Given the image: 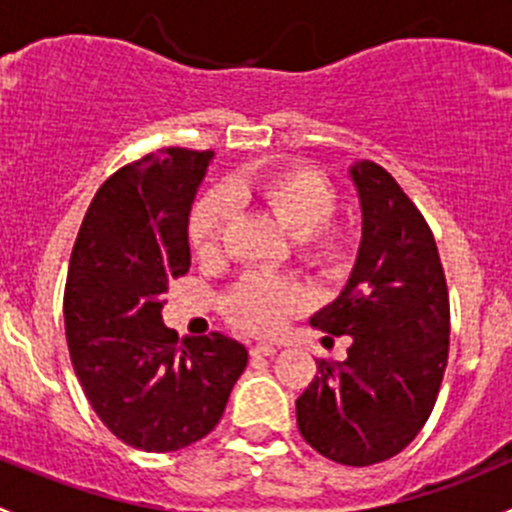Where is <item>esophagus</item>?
Segmentation results:
<instances>
[{
    "mask_svg": "<svg viewBox=\"0 0 512 512\" xmlns=\"http://www.w3.org/2000/svg\"><path fill=\"white\" fill-rule=\"evenodd\" d=\"M250 354L255 356V359H260V356H272V354H277V349L272 347V344H255V347H250Z\"/></svg>",
    "mask_w": 512,
    "mask_h": 512,
    "instance_id": "esophagus-1",
    "label": "esophagus"
}]
</instances>
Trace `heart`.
I'll return each mask as SVG.
<instances>
[{
	"label": "heart",
	"mask_w": 512,
	"mask_h": 512,
	"mask_svg": "<svg viewBox=\"0 0 512 512\" xmlns=\"http://www.w3.org/2000/svg\"><path fill=\"white\" fill-rule=\"evenodd\" d=\"M337 188L322 170L304 163L275 165L210 193L190 213L188 240L195 255L215 262L223 255L232 205L265 210L289 235L299 262L319 275H342L354 257V227L334 220ZM304 304V292L292 280L250 275L225 294V314L247 334H272Z\"/></svg>",
	"instance_id": "1"
}]
</instances>
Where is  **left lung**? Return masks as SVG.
I'll use <instances>...</instances> for the list:
<instances>
[{
  "label": "left lung",
  "mask_w": 512,
  "mask_h": 512,
  "mask_svg": "<svg viewBox=\"0 0 512 512\" xmlns=\"http://www.w3.org/2000/svg\"><path fill=\"white\" fill-rule=\"evenodd\" d=\"M361 245L337 302L312 327L352 337L344 361H317L297 399L304 441L342 466H374L418 436L448 364L446 275L421 210L381 165L356 163Z\"/></svg>",
  "instance_id": "obj_1"
}]
</instances>
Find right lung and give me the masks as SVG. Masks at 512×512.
I'll list each match as a JSON object with an SVG mask.
<instances>
[{
	"label": "right lung",
	"mask_w": 512,
	"mask_h": 512,
	"mask_svg": "<svg viewBox=\"0 0 512 512\" xmlns=\"http://www.w3.org/2000/svg\"><path fill=\"white\" fill-rule=\"evenodd\" d=\"M210 158L168 146L123 165L98 188L71 250V364L103 426L138 451L208 436L247 366L235 339H178L160 317L168 285L190 270L188 215Z\"/></svg>",
	"instance_id": "obj_1"
}]
</instances>
